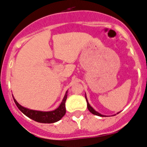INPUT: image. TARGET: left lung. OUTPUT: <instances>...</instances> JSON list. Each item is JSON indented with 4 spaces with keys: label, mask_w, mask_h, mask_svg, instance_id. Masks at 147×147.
Masks as SVG:
<instances>
[{
    "label": "left lung",
    "mask_w": 147,
    "mask_h": 147,
    "mask_svg": "<svg viewBox=\"0 0 147 147\" xmlns=\"http://www.w3.org/2000/svg\"><path fill=\"white\" fill-rule=\"evenodd\" d=\"M85 95H86V94H85ZM85 98H86V100H87V109H88V110L90 111V112L92 113V114H95V115H97V116H100V117H106V116H105V115H102V114H100V113H98V111H95V110L93 108H92V106H90V103H88V100H87V97H86V95H85ZM119 113H117V114H119Z\"/></svg>",
    "instance_id": "8db88e82"
}]
</instances>
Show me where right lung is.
<instances>
[{
    "label": "right lung",
    "mask_w": 147,
    "mask_h": 147,
    "mask_svg": "<svg viewBox=\"0 0 147 147\" xmlns=\"http://www.w3.org/2000/svg\"><path fill=\"white\" fill-rule=\"evenodd\" d=\"M13 98H14V97H13ZM66 99L67 92L59 107L54 111H41L29 109H27V108L23 107V106L19 104L14 98V101L19 109L25 116H27L28 117L30 118L33 120L38 122H41V123H54V122H56L60 120L66 112V110H65V100H66Z\"/></svg>",
    "instance_id": "obj_1"
}]
</instances>
